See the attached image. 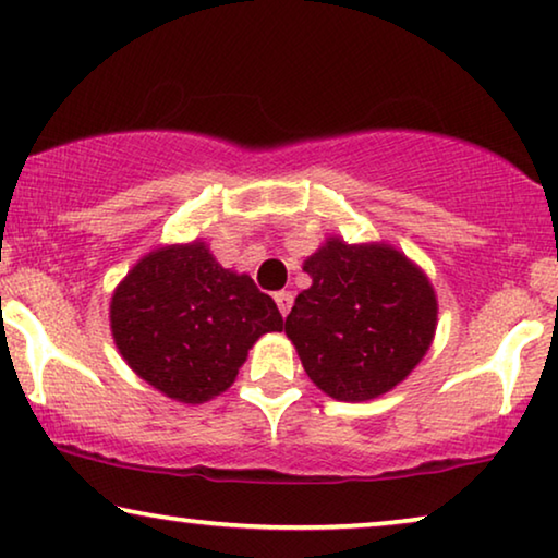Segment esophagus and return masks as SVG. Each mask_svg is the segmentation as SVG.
<instances>
[{"label": "esophagus", "instance_id": "1", "mask_svg": "<svg viewBox=\"0 0 558 558\" xmlns=\"http://www.w3.org/2000/svg\"><path fill=\"white\" fill-rule=\"evenodd\" d=\"M274 302H277L281 316H287L291 312V304H294V296H291V291H277V294H274Z\"/></svg>", "mask_w": 558, "mask_h": 558}]
</instances>
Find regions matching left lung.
Returning a JSON list of instances; mask_svg holds the SVG:
<instances>
[{
  "label": "left lung",
  "instance_id": "1",
  "mask_svg": "<svg viewBox=\"0 0 558 558\" xmlns=\"http://www.w3.org/2000/svg\"><path fill=\"white\" fill-rule=\"evenodd\" d=\"M304 271L312 287L287 316L304 372L337 401H368L414 372L436 333V291L391 244L329 236Z\"/></svg>",
  "mask_w": 558,
  "mask_h": 558
}]
</instances>
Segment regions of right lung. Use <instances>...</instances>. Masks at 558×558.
<instances>
[{"mask_svg": "<svg viewBox=\"0 0 558 558\" xmlns=\"http://www.w3.org/2000/svg\"><path fill=\"white\" fill-rule=\"evenodd\" d=\"M109 327L140 379L182 404H204L234 384L256 339L284 329V319L250 274L225 269L194 239L134 264L111 294Z\"/></svg>", "mask_w": 558, "mask_h": 558, "instance_id": "1", "label": "right lung"}]
</instances>
